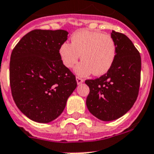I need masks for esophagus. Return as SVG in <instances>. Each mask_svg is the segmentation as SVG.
I'll use <instances>...</instances> for the list:
<instances>
[{"mask_svg": "<svg viewBox=\"0 0 154 154\" xmlns=\"http://www.w3.org/2000/svg\"><path fill=\"white\" fill-rule=\"evenodd\" d=\"M76 80H77V85H80V84L83 83V81H84V80L82 79V78H81V77H76Z\"/></svg>", "mask_w": 154, "mask_h": 154, "instance_id": "obj_1", "label": "esophagus"}]
</instances>
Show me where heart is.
<instances>
[{"label":"heart","instance_id":"obj_1","mask_svg":"<svg viewBox=\"0 0 154 154\" xmlns=\"http://www.w3.org/2000/svg\"><path fill=\"white\" fill-rule=\"evenodd\" d=\"M81 54L82 62L77 66L76 73L81 76L93 73L100 76L113 65L116 56V45L112 36L98 32L82 30L75 32L71 43L64 42L59 48L62 64L73 67Z\"/></svg>","mask_w":154,"mask_h":154}]
</instances>
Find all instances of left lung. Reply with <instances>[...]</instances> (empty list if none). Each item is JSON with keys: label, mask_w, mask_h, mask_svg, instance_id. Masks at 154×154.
<instances>
[{"label": "left lung", "mask_w": 154, "mask_h": 154, "mask_svg": "<svg viewBox=\"0 0 154 154\" xmlns=\"http://www.w3.org/2000/svg\"><path fill=\"white\" fill-rule=\"evenodd\" d=\"M116 45L115 62L100 77L86 80L89 94L86 100L88 111L102 121L122 117L135 103L141 81V56L127 35L112 31Z\"/></svg>", "instance_id": "1"}]
</instances>
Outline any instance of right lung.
Listing matches in <instances>:
<instances>
[{"label":"right lung","instance_id":"1","mask_svg":"<svg viewBox=\"0 0 154 154\" xmlns=\"http://www.w3.org/2000/svg\"><path fill=\"white\" fill-rule=\"evenodd\" d=\"M67 35L65 30H33L12 50L9 66L12 97L20 112L35 122L47 123L57 119L77 88L75 75L59 56Z\"/></svg>","mask_w":154,"mask_h":154}]
</instances>
